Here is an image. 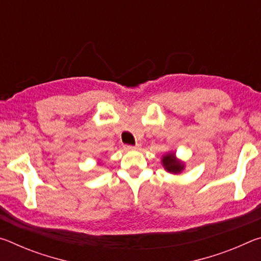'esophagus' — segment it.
Masks as SVG:
<instances>
[{
  "mask_svg": "<svg viewBox=\"0 0 261 261\" xmlns=\"http://www.w3.org/2000/svg\"><path fill=\"white\" fill-rule=\"evenodd\" d=\"M140 145H136V146H132V145H124V149L126 151H136V149H139Z\"/></svg>",
  "mask_w": 261,
  "mask_h": 261,
  "instance_id": "1",
  "label": "esophagus"
}]
</instances>
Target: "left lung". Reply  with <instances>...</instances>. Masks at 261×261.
Returning a JSON list of instances; mask_svg holds the SVG:
<instances>
[{"instance_id": "obj_1", "label": "left lung", "mask_w": 261, "mask_h": 261, "mask_svg": "<svg viewBox=\"0 0 261 261\" xmlns=\"http://www.w3.org/2000/svg\"><path fill=\"white\" fill-rule=\"evenodd\" d=\"M161 162H162L163 168H165L168 173L170 174H175V175L180 174L185 168V163L176 158L175 152H169V153L163 154Z\"/></svg>"}]
</instances>
